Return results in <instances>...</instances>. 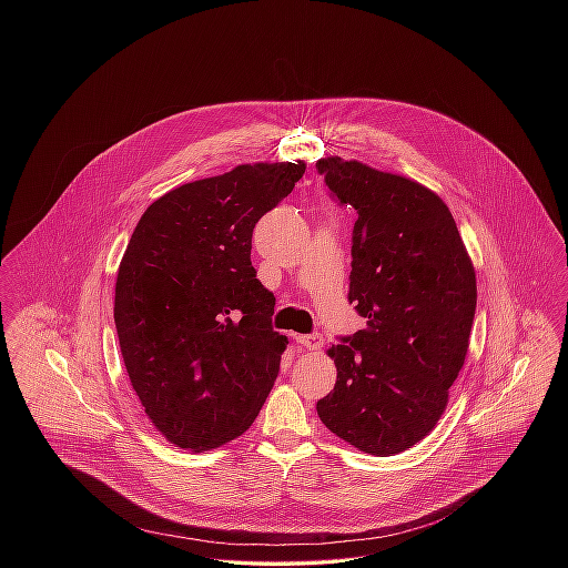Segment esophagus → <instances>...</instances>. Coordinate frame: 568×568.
Wrapping results in <instances>:
<instances>
[{
	"label": "esophagus",
	"instance_id": "esophagus-1",
	"mask_svg": "<svg viewBox=\"0 0 568 568\" xmlns=\"http://www.w3.org/2000/svg\"><path fill=\"white\" fill-rule=\"evenodd\" d=\"M297 343H300L302 347H306V349H320V347L324 345V336H322V334H302V336L297 338Z\"/></svg>",
	"mask_w": 568,
	"mask_h": 568
}]
</instances>
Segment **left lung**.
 <instances>
[{
	"instance_id": "8db88e82",
	"label": "left lung",
	"mask_w": 568,
	"mask_h": 568,
	"mask_svg": "<svg viewBox=\"0 0 568 568\" xmlns=\"http://www.w3.org/2000/svg\"><path fill=\"white\" fill-rule=\"evenodd\" d=\"M352 232L349 302L367 327L327 356L334 389L325 426L354 448L389 457L424 439L448 405L477 308V275L448 205L422 183L341 158L317 162Z\"/></svg>"
}]
</instances>
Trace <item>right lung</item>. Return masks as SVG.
Listing matches in <instances>:
<instances>
[{
    "label": "right lung",
    "instance_id": "add662e5",
    "mask_svg": "<svg viewBox=\"0 0 568 568\" xmlns=\"http://www.w3.org/2000/svg\"><path fill=\"white\" fill-rule=\"evenodd\" d=\"M306 163H243L183 183L140 219L115 280L124 367L149 419L190 450L219 448L253 424L288 338L255 277V223L286 199Z\"/></svg>",
    "mask_w": 568,
    "mask_h": 568
}]
</instances>
